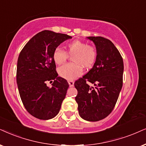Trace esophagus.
I'll use <instances>...</instances> for the list:
<instances>
[{"mask_svg":"<svg viewBox=\"0 0 146 146\" xmlns=\"http://www.w3.org/2000/svg\"><path fill=\"white\" fill-rule=\"evenodd\" d=\"M68 83H69L70 87H73L74 86V82L73 81H68Z\"/></svg>","mask_w":146,"mask_h":146,"instance_id":"34e87169","label":"esophagus"}]
</instances>
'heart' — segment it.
I'll list each match as a JSON object with an SVG mask.
<instances>
[{"label": "heart", "mask_w": 146, "mask_h": 146, "mask_svg": "<svg viewBox=\"0 0 146 146\" xmlns=\"http://www.w3.org/2000/svg\"><path fill=\"white\" fill-rule=\"evenodd\" d=\"M67 52L72 55L71 60L73 62L62 65L58 69L60 77L73 80L82 73V67L90 69L96 60V49L93 46L88 45L86 42L80 40H74L67 46ZM67 53L58 47L53 52V60L56 64H62L66 61Z\"/></svg>", "instance_id": "b5f03b06"}]
</instances>
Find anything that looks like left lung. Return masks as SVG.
Instances as JSON below:
<instances>
[{"label":"left lung","mask_w":146,"mask_h":146,"mask_svg":"<svg viewBox=\"0 0 146 146\" xmlns=\"http://www.w3.org/2000/svg\"><path fill=\"white\" fill-rule=\"evenodd\" d=\"M86 38L95 44L96 60L89 72L75 82V100L83 119L98 121L109 115L117 103L123 86L124 65L122 56L110 40L100 36ZM88 81L95 88L90 87Z\"/></svg>","instance_id":"obj_1"}]
</instances>
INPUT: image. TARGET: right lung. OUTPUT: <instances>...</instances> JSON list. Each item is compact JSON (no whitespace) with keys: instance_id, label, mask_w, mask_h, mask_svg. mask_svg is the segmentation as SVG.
Here are the masks:
<instances>
[{"instance_id":"add662e5","label":"right lung","mask_w":146,"mask_h":146,"mask_svg":"<svg viewBox=\"0 0 146 146\" xmlns=\"http://www.w3.org/2000/svg\"><path fill=\"white\" fill-rule=\"evenodd\" d=\"M71 38L67 34L44 30L29 40L20 52L17 66L18 90L25 109L37 119H52L60 111L69 84L58 77L53 52ZM52 80L49 88L46 83Z\"/></svg>"}]
</instances>
